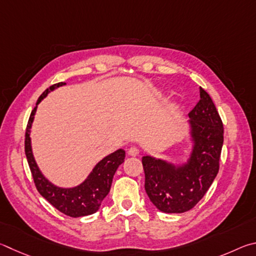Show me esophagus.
Wrapping results in <instances>:
<instances>
[{"mask_svg":"<svg viewBox=\"0 0 256 256\" xmlns=\"http://www.w3.org/2000/svg\"><path fill=\"white\" fill-rule=\"evenodd\" d=\"M128 155H130V156H138V155H140V150H138L137 147L132 146V147H130V148L128 150Z\"/></svg>","mask_w":256,"mask_h":256,"instance_id":"34e87169","label":"esophagus"}]
</instances>
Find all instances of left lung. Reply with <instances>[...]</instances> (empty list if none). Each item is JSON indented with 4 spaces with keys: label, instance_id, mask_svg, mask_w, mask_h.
I'll return each instance as SVG.
<instances>
[{
    "label": "left lung",
    "instance_id": "8db88e82",
    "mask_svg": "<svg viewBox=\"0 0 256 256\" xmlns=\"http://www.w3.org/2000/svg\"><path fill=\"white\" fill-rule=\"evenodd\" d=\"M200 100L189 114L191 148L184 162L142 156L145 190L156 208L182 214L194 207L212 184L219 170L224 128L209 94L199 88Z\"/></svg>",
    "mask_w": 256,
    "mask_h": 256
}]
</instances>
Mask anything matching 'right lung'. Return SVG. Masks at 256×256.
Wrapping results in <instances>:
<instances>
[{
    "label": "right lung",
    "mask_w": 256,
    "mask_h": 256,
    "mask_svg": "<svg viewBox=\"0 0 256 256\" xmlns=\"http://www.w3.org/2000/svg\"><path fill=\"white\" fill-rule=\"evenodd\" d=\"M64 85H66L64 82L54 84L39 96L36 106L30 114L28 126H26L24 150L29 168L31 173H32L34 184L37 186L39 194L60 212L70 217L78 218L88 216V214L98 212L103 199L109 194L112 178H114L116 168L124 162L126 152L122 148H119L114 150V153L104 156L96 164V166L88 173L86 178L75 186H58L44 176L34 156L30 137L31 127H32L39 103L49 93L55 91L58 88L64 86Z\"/></svg>",
    "instance_id": "1"
}]
</instances>
